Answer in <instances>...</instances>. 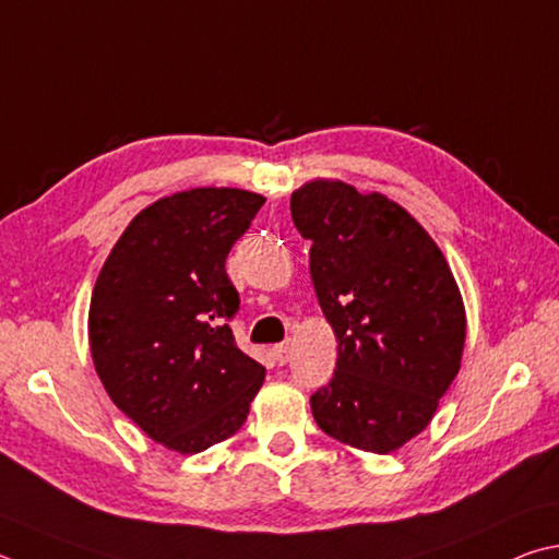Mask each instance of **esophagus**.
Segmentation results:
<instances>
[{
	"label": "esophagus",
	"mask_w": 559,
	"mask_h": 559,
	"mask_svg": "<svg viewBox=\"0 0 559 559\" xmlns=\"http://www.w3.org/2000/svg\"><path fill=\"white\" fill-rule=\"evenodd\" d=\"M273 359H276L281 367L290 359V344L288 342H281V344H273Z\"/></svg>",
	"instance_id": "1"
}]
</instances>
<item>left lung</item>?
<instances>
[{"label": "left lung", "mask_w": 559, "mask_h": 559, "mask_svg": "<svg viewBox=\"0 0 559 559\" xmlns=\"http://www.w3.org/2000/svg\"><path fill=\"white\" fill-rule=\"evenodd\" d=\"M310 276L337 334V369L310 395L322 432L385 454L428 428L464 349V306L442 251L393 200L340 180L290 195Z\"/></svg>", "instance_id": "1"}]
</instances>
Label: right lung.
I'll list each match as a JSON object with an SVG mask.
<instances>
[{
    "mask_svg": "<svg viewBox=\"0 0 559 559\" xmlns=\"http://www.w3.org/2000/svg\"><path fill=\"white\" fill-rule=\"evenodd\" d=\"M266 198L195 188L141 210L99 271L90 352L109 399L151 440L198 454L245 425L266 369L237 347L225 261Z\"/></svg>",
    "mask_w": 559,
    "mask_h": 559,
    "instance_id": "right-lung-1",
    "label": "right lung"
}]
</instances>
